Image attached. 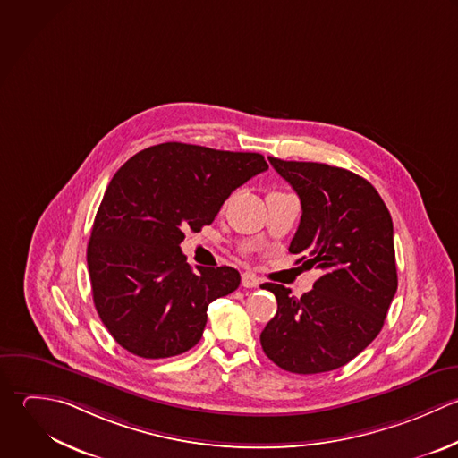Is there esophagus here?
Returning a JSON list of instances; mask_svg holds the SVG:
<instances>
[{
    "instance_id": "1",
    "label": "esophagus",
    "mask_w": 458,
    "mask_h": 458,
    "mask_svg": "<svg viewBox=\"0 0 458 458\" xmlns=\"http://www.w3.org/2000/svg\"><path fill=\"white\" fill-rule=\"evenodd\" d=\"M259 284H260V278L255 273H251V271L242 273V287L253 289V287H259Z\"/></svg>"
}]
</instances>
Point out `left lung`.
Returning a JSON list of instances; mask_svg holds the SVG:
<instances>
[{
	"label": "left lung",
	"mask_w": 458,
	"mask_h": 458,
	"mask_svg": "<svg viewBox=\"0 0 458 458\" xmlns=\"http://www.w3.org/2000/svg\"><path fill=\"white\" fill-rule=\"evenodd\" d=\"M301 201L289 251L323 275L300 300L278 284L276 316L260 334L264 353L298 375L334 371L380 334L398 289L391 214L362 176L328 164L269 157Z\"/></svg>",
	"instance_id": "8db88e82"
}]
</instances>
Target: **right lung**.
<instances>
[{"label":"right lung","mask_w":458,"mask_h":458,"mask_svg":"<svg viewBox=\"0 0 458 458\" xmlns=\"http://www.w3.org/2000/svg\"><path fill=\"white\" fill-rule=\"evenodd\" d=\"M266 169L260 153L183 142L151 146L121 165L87 246L94 307L119 346L142 359H167L198 344L208 305L233 293L241 275L228 266L192 271L180 244Z\"/></svg>","instance_id":"obj_1"}]
</instances>
